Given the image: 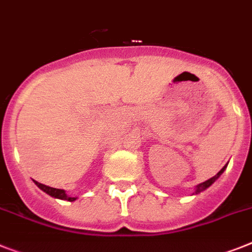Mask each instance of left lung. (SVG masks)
<instances>
[{
	"mask_svg": "<svg viewBox=\"0 0 252 252\" xmlns=\"http://www.w3.org/2000/svg\"><path fill=\"white\" fill-rule=\"evenodd\" d=\"M227 165H228V164H227ZM227 165H224L223 168L220 169V172L218 173V174H215L214 177H213V178L208 179V181L202 182V183H200V185L196 186V188H194V192H193V193H192V194H198V193H200V192L205 191V189H206V188L210 187V186L213 185V183H214V182L217 181V179L219 178V177H220L221 174H223V172H224V170H225V168H227Z\"/></svg>",
	"mask_w": 252,
	"mask_h": 252,
	"instance_id": "8db88e82",
	"label": "left lung"
}]
</instances>
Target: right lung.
I'll use <instances>...</instances> for the list:
<instances>
[{
	"mask_svg": "<svg viewBox=\"0 0 252 252\" xmlns=\"http://www.w3.org/2000/svg\"><path fill=\"white\" fill-rule=\"evenodd\" d=\"M34 183L37 185V187H39L43 192H46L47 194H50L51 197H55V198H59V200H66V201H75L77 197H70V196H67L66 192L64 189H59V188H52V187H48L46 185H42L39 182L34 181Z\"/></svg>",
	"mask_w": 252,
	"mask_h": 252,
	"instance_id": "right-lung-1",
	"label": "right lung"
}]
</instances>
